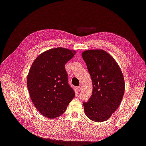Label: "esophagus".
Segmentation results:
<instances>
[{
  "label": "esophagus",
  "mask_w": 146,
  "mask_h": 146,
  "mask_svg": "<svg viewBox=\"0 0 146 146\" xmlns=\"http://www.w3.org/2000/svg\"><path fill=\"white\" fill-rule=\"evenodd\" d=\"M77 89H78V91H80V90H81V89H82V86L81 85H79L77 87Z\"/></svg>",
  "instance_id": "1"
}]
</instances>
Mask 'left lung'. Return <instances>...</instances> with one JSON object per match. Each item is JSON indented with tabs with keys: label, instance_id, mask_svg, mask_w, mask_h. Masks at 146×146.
I'll return each instance as SVG.
<instances>
[{
	"label": "left lung",
	"instance_id": "obj_1",
	"mask_svg": "<svg viewBox=\"0 0 146 146\" xmlns=\"http://www.w3.org/2000/svg\"><path fill=\"white\" fill-rule=\"evenodd\" d=\"M82 56L93 84L91 97L83 103L85 114L92 121H105L116 110L123 98V74L114 59L105 50H86Z\"/></svg>",
	"mask_w": 146,
	"mask_h": 146
}]
</instances>
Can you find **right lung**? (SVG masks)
Masks as SVG:
<instances>
[{
    "instance_id": "add662e5",
    "label": "right lung",
    "mask_w": 146,
    "mask_h": 146,
    "mask_svg": "<svg viewBox=\"0 0 146 146\" xmlns=\"http://www.w3.org/2000/svg\"><path fill=\"white\" fill-rule=\"evenodd\" d=\"M75 54L62 47L48 50L36 58L27 76V87L34 106L48 118L66 111L75 96L68 83L65 64Z\"/></svg>"
}]
</instances>
